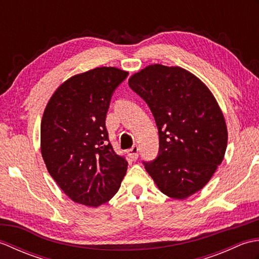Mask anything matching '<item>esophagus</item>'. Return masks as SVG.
Here are the masks:
<instances>
[{
    "label": "esophagus",
    "mask_w": 259,
    "mask_h": 259,
    "mask_svg": "<svg viewBox=\"0 0 259 259\" xmlns=\"http://www.w3.org/2000/svg\"><path fill=\"white\" fill-rule=\"evenodd\" d=\"M138 152H139L138 146H134L131 149L128 150V156L133 159V160H136V159H138Z\"/></svg>",
    "instance_id": "obj_1"
}]
</instances>
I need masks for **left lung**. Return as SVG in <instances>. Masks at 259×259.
<instances>
[{
	"label": "left lung",
	"mask_w": 259,
	"mask_h": 259,
	"mask_svg": "<svg viewBox=\"0 0 259 259\" xmlns=\"http://www.w3.org/2000/svg\"><path fill=\"white\" fill-rule=\"evenodd\" d=\"M129 87L155 118L159 152L145 168L168 197L185 199L206 186L222 163L227 126L216 99L196 75L151 64L131 75Z\"/></svg>",
	"instance_id": "obj_1"
}]
</instances>
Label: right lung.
Listing matches in <instances>:
<instances>
[{
    "label": "right lung",
    "instance_id": "obj_1",
    "mask_svg": "<svg viewBox=\"0 0 259 259\" xmlns=\"http://www.w3.org/2000/svg\"><path fill=\"white\" fill-rule=\"evenodd\" d=\"M128 72L102 67L71 76L49 100L41 122V152L49 174L74 202L98 207L120 188L128 161L109 142L111 97Z\"/></svg>",
    "mask_w": 259,
    "mask_h": 259
}]
</instances>
